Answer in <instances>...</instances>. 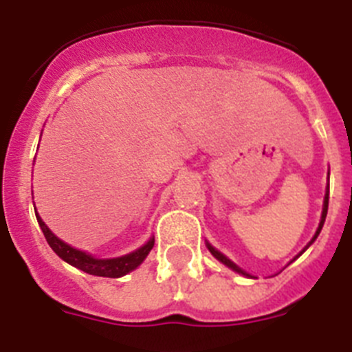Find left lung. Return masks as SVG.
<instances>
[{
  "instance_id": "left-lung-1",
  "label": "left lung",
  "mask_w": 352,
  "mask_h": 352,
  "mask_svg": "<svg viewBox=\"0 0 352 352\" xmlns=\"http://www.w3.org/2000/svg\"><path fill=\"white\" fill-rule=\"evenodd\" d=\"M327 206H329V186H327L326 197H324V209H322V218H320V223H318V229H317V232H315V236H313V238H311V241H309V243L306 245V249H308L309 245H311L313 241L317 240V236L320 234V231H322V226H324V221H326V214H327ZM208 249L211 250V254H212V256H214V258L218 259V261H221V263H223V265H227V267H229V268H232V270H234V272H238V274H243V276H249V274H245V272L241 270L240 267H236V265H234V263L231 261V259H229V258H226V256H223V254H221V252H218V250L214 249V247H211V245H209V243H208ZM302 252H304V250H302Z\"/></svg>"
}]
</instances>
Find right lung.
Masks as SVG:
<instances>
[{
  "label": "right lung",
  "mask_w": 352,
  "mask_h": 352,
  "mask_svg": "<svg viewBox=\"0 0 352 352\" xmlns=\"http://www.w3.org/2000/svg\"><path fill=\"white\" fill-rule=\"evenodd\" d=\"M37 221H39L41 229H43V234L48 241V245L53 249V252L57 254L58 258H62L66 263L76 267L78 270L85 272V274H91V276H100V277H121L132 272L134 268H138L141 263L144 261V258L148 256V252L153 247V238L144 243L141 249L134 250V252L126 254V256H121V258L114 259H96L89 254L82 252V250H76L73 247H69L67 243H64L62 240H58L57 236L53 234L48 229V226L41 220V217L35 212Z\"/></svg>",
  "instance_id": "right-lung-1"
}]
</instances>
